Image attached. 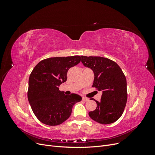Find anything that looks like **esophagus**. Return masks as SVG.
<instances>
[{
	"mask_svg": "<svg viewBox=\"0 0 155 155\" xmlns=\"http://www.w3.org/2000/svg\"><path fill=\"white\" fill-rule=\"evenodd\" d=\"M82 100H83L84 101H89V99H88V98L85 97H83Z\"/></svg>",
	"mask_w": 155,
	"mask_h": 155,
	"instance_id": "34e87169",
	"label": "esophagus"
}]
</instances>
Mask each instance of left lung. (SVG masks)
Masks as SVG:
<instances>
[{
    "label": "left lung",
    "mask_w": 155,
    "mask_h": 155,
    "mask_svg": "<svg viewBox=\"0 0 155 155\" xmlns=\"http://www.w3.org/2000/svg\"><path fill=\"white\" fill-rule=\"evenodd\" d=\"M85 67L92 70L94 79L92 87L102 91L96 109L88 112L91 118L101 124L115 122L122 115L127 100V80L118 64L108 58L81 56ZM91 100H93L91 99Z\"/></svg>",
    "instance_id": "obj_1"
}]
</instances>
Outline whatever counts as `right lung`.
<instances>
[{"mask_svg": "<svg viewBox=\"0 0 155 155\" xmlns=\"http://www.w3.org/2000/svg\"><path fill=\"white\" fill-rule=\"evenodd\" d=\"M80 56L55 57L42 60L33 69L28 81V99L41 122L54 126L66 121L72 107L82 97L77 94L64 95L59 87L67 81L70 68L77 65Z\"/></svg>", "mask_w": 155, "mask_h": 155, "instance_id": "obj_1", "label": "right lung"}]
</instances>
